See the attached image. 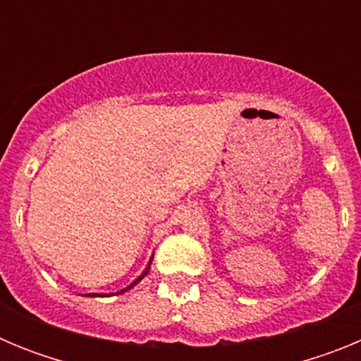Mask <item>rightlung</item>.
<instances>
[{"instance_id":"right-lung-1","label":"right lung","mask_w":361,"mask_h":361,"mask_svg":"<svg viewBox=\"0 0 361 361\" xmlns=\"http://www.w3.org/2000/svg\"><path fill=\"white\" fill-rule=\"evenodd\" d=\"M152 258H153V257H152ZM149 264H152V260H149ZM149 264H148V266H146L145 273H142V275H141V276H139V279H137V280H135V282H132V283H130L128 288H126V289H123V291H121V293H124V291H128V289H132V288H133V286H137V283L141 282V280H142V279H145V276H146V275H148V271H149ZM88 296H97V295H88Z\"/></svg>"}]
</instances>
